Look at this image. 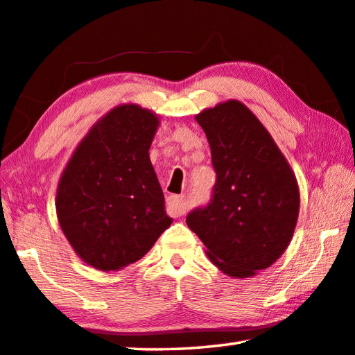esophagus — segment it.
I'll list each match as a JSON object with an SVG mask.
<instances>
[{
    "label": "esophagus",
    "mask_w": 355,
    "mask_h": 355,
    "mask_svg": "<svg viewBox=\"0 0 355 355\" xmlns=\"http://www.w3.org/2000/svg\"><path fill=\"white\" fill-rule=\"evenodd\" d=\"M168 214L172 215V217H182L183 214H186L187 209V203L184 196H171L168 198Z\"/></svg>",
    "instance_id": "esophagus-1"
}]
</instances>
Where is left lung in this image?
<instances>
[{"instance_id": "1", "label": "left lung", "mask_w": 355, "mask_h": 355, "mask_svg": "<svg viewBox=\"0 0 355 355\" xmlns=\"http://www.w3.org/2000/svg\"><path fill=\"white\" fill-rule=\"evenodd\" d=\"M217 173L212 198L186 217L225 274L245 279L280 259L300 209L297 178L266 128L237 100L196 116Z\"/></svg>"}]
</instances>
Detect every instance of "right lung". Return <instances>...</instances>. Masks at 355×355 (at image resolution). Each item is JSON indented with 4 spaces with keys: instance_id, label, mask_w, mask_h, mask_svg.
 <instances>
[{
    "instance_id": "add662e5",
    "label": "right lung",
    "mask_w": 355,
    "mask_h": 355,
    "mask_svg": "<svg viewBox=\"0 0 355 355\" xmlns=\"http://www.w3.org/2000/svg\"><path fill=\"white\" fill-rule=\"evenodd\" d=\"M158 124L137 104L116 106L94 124L62 171L58 223L95 269L107 272L140 260L172 223L149 158Z\"/></svg>"
}]
</instances>
